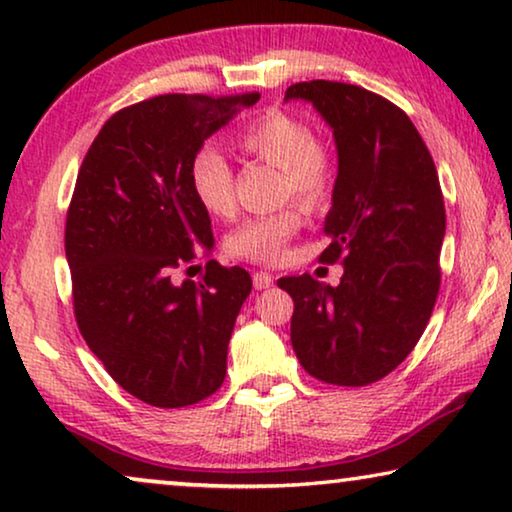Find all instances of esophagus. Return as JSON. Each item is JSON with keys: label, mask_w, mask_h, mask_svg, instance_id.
<instances>
[{"label": "esophagus", "mask_w": 512, "mask_h": 512, "mask_svg": "<svg viewBox=\"0 0 512 512\" xmlns=\"http://www.w3.org/2000/svg\"><path fill=\"white\" fill-rule=\"evenodd\" d=\"M251 281H254V288L256 291H263V288H270L274 277L270 272H254V277H251Z\"/></svg>", "instance_id": "1"}]
</instances>
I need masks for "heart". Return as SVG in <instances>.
I'll return each mask as SVG.
<instances>
[{"mask_svg": "<svg viewBox=\"0 0 512 512\" xmlns=\"http://www.w3.org/2000/svg\"><path fill=\"white\" fill-rule=\"evenodd\" d=\"M247 157L279 168V198H293L309 212L328 207L337 187V157L328 143L316 138L302 117L270 108L244 124L233 138ZM196 201L214 217H228L235 210L233 168L214 147L196 152L189 168ZM302 210L281 207L263 217H251L226 238V251L240 261L277 265L284 261L288 242L300 233Z\"/></svg>", "mask_w": 512, "mask_h": 512, "instance_id": "obj_1", "label": "heart"}]
</instances>
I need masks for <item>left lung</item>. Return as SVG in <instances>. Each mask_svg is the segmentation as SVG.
Instances as JSON below:
<instances>
[{"mask_svg":"<svg viewBox=\"0 0 512 512\" xmlns=\"http://www.w3.org/2000/svg\"><path fill=\"white\" fill-rule=\"evenodd\" d=\"M335 129L337 187L321 263H344L339 286L281 277L293 298L291 344L300 365L330 385H369L418 344L441 288L446 207L434 159L409 115L385 96L337 80L286 90Z\"/></svg>","mask_w":512,"mask_h":512,"instance_id":"obj_1","label":"left lung"}]
</instances>
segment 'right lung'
I'll use <instances>...</instances> for the list:
<instances>
[{
  "mask_svg": "<svg viewBox=\"0 0 512 512\" xmlns=\"http://www.w3.org/2000/svg\"><path fill=\"white\" fill-rule=\"evenodd\" d=\"M258 99L138 101L103 124L78 170L64 228L78 330L115 383L159 409L203 402L226 379L249 272L207 261L201 284L175 286L170 277L196 261L198 247H212L191 161L207 136Z\"/></svg>",
  "mask_w": 512,
  "mask_h": 512,
  "instance_id": "right-lung-1",
  "label": "right lung"
}]
</instances>
